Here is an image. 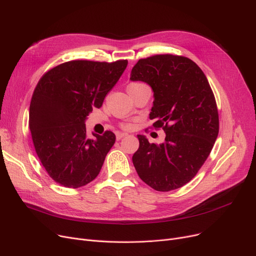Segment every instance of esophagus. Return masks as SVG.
Here are the masks:
<instances>
[{
    "instance_id": "obj_1",
    "label": "esophagus",
    "mask_w": 256,
    "mask_h": 256,
    "mask_svg": "<svg viewBox=\"0 0 256 256\" xmlns=\"http://www.w3.org/2000/svg\"><path fill=\"white\" fill-rule=\"evenodd\" d=\"M126 136H128V132H118L117 135H116V139H117V140H120L121 138H124V137H126Z\"/></svg>"
}]
</instances>
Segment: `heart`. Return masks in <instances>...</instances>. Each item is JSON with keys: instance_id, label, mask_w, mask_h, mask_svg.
<instances>
[{"instance_id": "1", "label": "heart", "mask_w": 256, "mask_h": 256, "mask_svg": "<svg viewBox=\"0 0 256 256\" xmlns=\"http://www.w3.org/2000/svg\"><path fill=\"white\" fill-rule=\"evenodd\" d=\"M143 86H146V85L143 84V83H140V82L130 83L128 86V90H134V89H137V88H140V87H143ZM121 126H122L126 130H128V128H132V124H130V122H124V124H121Z\"/></svg>"}]
</instances>
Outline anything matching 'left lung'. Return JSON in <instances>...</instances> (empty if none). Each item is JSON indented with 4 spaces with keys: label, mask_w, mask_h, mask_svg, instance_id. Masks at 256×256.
Returning a JSON list of instances; mask_svg holds the SVG:
<instances>
[{
    "label": "left lung",
    "mask_w": 256,
    "mask_h": 256,
    "mask_svg": "<svg viewBox=\"0 0 256 256\" xmlns=\"http://www.w3.org/2000/svg\"><path fill=\"white\" fill-rule=\"evenodd\" d=\"M130 80L152 88L150 118L154 119L156 130L166 132L162 144L138 135L140 145L132 164L152 189H178L196 176L218 137V108L208 80L194 61L171 54L140 59Z\"/></svg>",
    "instance_id": "1"
}]
</instances>
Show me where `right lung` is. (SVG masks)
I'll return each mask as SVG.
<instances>
[{
  "label": "right lung",
  "instance_id": "add662e5",
  "mask_svg": "<svg viewBox=\"0 0 256 256\" xmlns=\"http://www.w3.org/2000/svg\"><path fill=\"white\" fill-rule=\"evenodd\" d=\"M128 60H74L46 72L37 83L29 112L36 154L50 178L66 188L83 186L96 178L116 137L87 136L85 120L126 68Z\"/></svg>",
  "mask_w": 256,
  "mask_h": 256
}]
</instances>
